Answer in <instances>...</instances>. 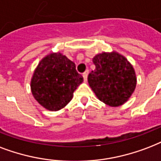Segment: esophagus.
I'll list each match as a JSON object with an SVG mask.
<instances>
[{
    "label": "esophagus",
    "mask_w": 161,
    "mask_h": 161,
    "mask_svg": "<svg viewBox=\"0 0 161 161\" xmlns=\"http://www.w3.org/2000/svg\"><path fill=\"white\" fill-rule=\"evenodd\" d=\"M88 74H89V70H86L85 72L83 73V79L84 81H87V78H88Z\"/></svg>",
    "instance_id": "1"
}]
</instances>
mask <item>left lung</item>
<instances>
[{"label":"left lung","mask_w":161,"mask_h":161,"mask_svg":"<svg viewBox=\"0 0 161 161\" xmlns=\"http://www.w3.org/2000/svg\"><path fill=\"white\" fill-rule=\"evenodd\" d=\"M93 62L95 69L89 74L88 82L97 98L111 107L125 104L137 85L132 65L115 51L97 54Z\"/></svg>","instance_id":"obj_1"}]
</instances>
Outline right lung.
<instances>
[{
    "mask_svg": "<svg viewBox=\"0 0 161 161\" xmlns=\"http://www.w3.org/2000/svg\"><path fill=\"white\" fill-rule=\"evenodd\" d=\"M83 78L76 71L75 63L61 52L43 57L30 81L33 96L42 107L51 111L64 108Z\"/></svg>",
    "mask_w": 161,
    "mask_h": 161,
    "instance_id": "add662e5",
    "label": "right lung"
}]
</instances>
